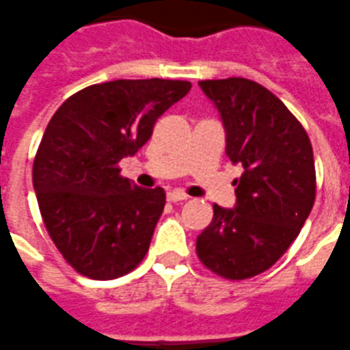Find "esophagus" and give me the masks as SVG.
Listing matches in <instances>:
<instances>
[{
  "label": "esophagus",
  "mask_w": 350,
  "mask_h": 350,
  "mask_svg": "<svg viewBox=\"0 0 350 350\" xmlns=\"http://www.w3.org/2000/svg\"><path fill=\"white\" fill-rule=\"evenodd\" d=\"M167 200L170 201H185V200H188V196H186L183 190H172V192H167Z\"/></svg>",
  "instance_id": "esophagus-1"
}]
</instances>
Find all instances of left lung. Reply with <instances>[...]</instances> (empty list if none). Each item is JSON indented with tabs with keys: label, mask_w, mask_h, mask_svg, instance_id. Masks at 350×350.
<instances>
[{
	"label": "left lung",
	"mask_w": 350,
	"mask_h": 350,
	"mask_svg": "<svg viewBox=\"0 0 350 350\" xmlns=\"http://www.w3.org/2000/svg\"><path fill=\"white\" fill-rule=\"evenodd\" d=\"M220 113L226 154L242 165L233 208L214 205L213 221L196 252L206 269L246 280L287 252L315 201V160L310 137L276 94L246 80L200 81Z\"/></svg>",
	"instance_id": "1"
}]
</instances>
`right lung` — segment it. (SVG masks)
<instances>
[{"label": "right lung", "mask_w": 350, "mask_h": 350, "mask_svg": "<svg viewBox=\"0 0 350 350\" xmlns=\"http://www.w3.org/2000/svg\"><path fill=\"white\" fill-rule=\"evenodd\" d=\"M183 80H116L81 89L53 113L33 162L40 214L80 274L113 280L136 269L165 205L164 188L119 175L154 122L190 91Z\"/></svg>", "instance_id": "add662e5"}]
</instances>
